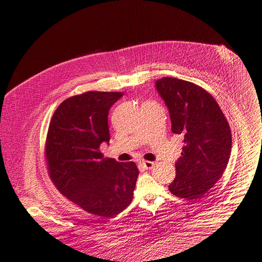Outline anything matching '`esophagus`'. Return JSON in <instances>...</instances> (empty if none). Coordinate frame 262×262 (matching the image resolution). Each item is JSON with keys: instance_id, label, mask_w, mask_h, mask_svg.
I'll return each mask as SVG.
<instances>
[{"instance_id": "1", "label": "esophagus", "mask_w": 262, "mask_h": 262, "mask_svg": "<svg viewBox=\"0 0 262 262\" xmlns=\"http://www.w3.org/2000/svg\"><path fill=\"white\" fill-rule=\"evenodd\" d=\"M141 164H142V166L144 167V168H146V169H150V168H152L154 167V165H155V163L154 162H151V161H141Z\"/></svg>"}]
</instances>
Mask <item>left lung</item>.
Returning a JSON list of instances; mask_svg holds the SVG:
<instances>
[{
	"instance_id": "obj_1",
	"label": "left lung",
	"mask_w": 262,
	"mask_h": 262,
	"mask_svg": "<svg viewBox=\"0 0 262 262\" xmlns=\"http://www.w3.org/2000/svg\"><path fill=\"white\" fill-rule=\"evenodd\" d=\"M155 87L167 106L171 132L183 137L176 177L168 188L180 198H202L228 166L230 125L216 100L202 87L170 77L157 80Z\"/></svg>"
}]
</instances>
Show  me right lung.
Here are the masks:
<instances>
[{
    "label": "right lung",
    "mask_w": 262,
    "mask_h": 262,
    "mask_svg": "<svg viewBox=\"0 0 262 262\" xmlns=\"http://www.w3.org/2000/svg\"><path fill=\"white\" fill-rule=\"evenodd\" d=\"M123 93L89 92L62 102L46 139L49 176L66 198L90 214L113 218L130 204L139 170L134 162L104 158L108 112Z\"/></svg>",
    "instance_id": "add662e5"
}]
</instances>
